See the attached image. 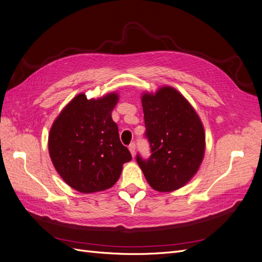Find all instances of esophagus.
<instances>
[{"instance_id": "1", "label": "esophagus", "mask_w": 262, "mask_h": 262, "mask_svg": "<svg viewBox=\"0 0 262 262\" xmlns=\"http://www.w3.org/2000/svg\"><path fill=\"white\" fill-rule=\"evenodd\" d=\"M129 149L131 152V155L134 157V155H136V143H134V142L129 145Z\"/></svg>"}]
</instances>
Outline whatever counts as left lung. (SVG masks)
I'll return each instance as SVG.
<instances>
[{
  "label": "left lung",
  "mask_w": 262,
  "mask_h": 262,
  "mask_svg": "<svg viewBox=\"0 0 262 262\" xmlns=\"http://www.w3.org/2000/svg\"><path fill=\"white\" fill-rule=\"evenodd\" d=\"M141 100L152 154L148 160L137 155V162L154 190L173 191L200 168L205 150L203 124L191 104L171 86L145 92Z\"/></svg>",
  "instance_id": "obj_1"
}]
</instances>
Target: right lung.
<instances>
[{"label": "right lung", "mask_w": 262, "mask_h": 262, "mask_svg": "<svg viewBox=\"0 0 262 262\" xmlns=\"http://www.w3.org/2000/svg\"><path fill=\"white\" fill-rule=\"evenodd\" d=\"M117 93L87 99L81 93L55 118L49 133V155L61 178L82 193L112 188L131 161L112 113Z\"/></svg>", "instance_id": "add662e5"}]
</instances>
